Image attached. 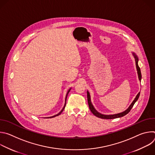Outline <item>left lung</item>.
I'll list each match as a JSON object with an SVG mask.
<instances>
[{"mask_svg": "<svg viewBox=\"0 0 155 155\" xmlns=\"http://www.w3.org/2000/svg\"><path fill=\"white\" fill-rule=\"evenodd\" d=\"M133 55L135 58V60H136V68H137V73H138V76H139V79L140 81H141V78H142V75H141V72H140V69L139 67V65H138V58L137 57V56L133 53ZM140 96V92L138 93V94L136 96L135 99L133 101V102H132V104H130V105L129 106V107L125 110L124 112L120 113V114H115V115H102L100 113H99L98 112L96 111V110L94 108L93 104H91V99H90V93L88 91H87V102H88V105H89L90 109L91 111V112L93 114V115H94L95 116H96L98 118H102V119H114V118H120V117H122L124 115H126V114H127L129 112L130 110H131V108H132V107L134 106L135 102L137 101V99H139Z\"/></svg>", "mask_w": 155, "mask_h": 155, "instance_id": "obj_1", "label": "left lung"}]
</instances>
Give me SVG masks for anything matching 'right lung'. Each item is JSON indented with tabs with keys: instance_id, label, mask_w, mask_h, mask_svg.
<instances>
[{
	"instance_id": "right-lung-1",
	"label": "right lung",
	"mask_w": 155,
	"mask_h": 155,
	"mask_svg": "<svg viewBox=\"0 0 155 155\" xmlns=\"http://www.w3.org/2000/svg\"><path fill=\"white\" fill-rule=\"evenodd\" d=\"M70 90H71V89L68 91V93H67V95H66V97H65V105H64V107H63V108L62 109V110H61V111L59 113V114H58L57 115H54V116H53V117H48V118H54V117H56V116H58V115H59L62 112V111H63V110H64V108H65V104H66V99H67V96H68V93H69V91H70Z\"/></svg>"
}]
</instances>
